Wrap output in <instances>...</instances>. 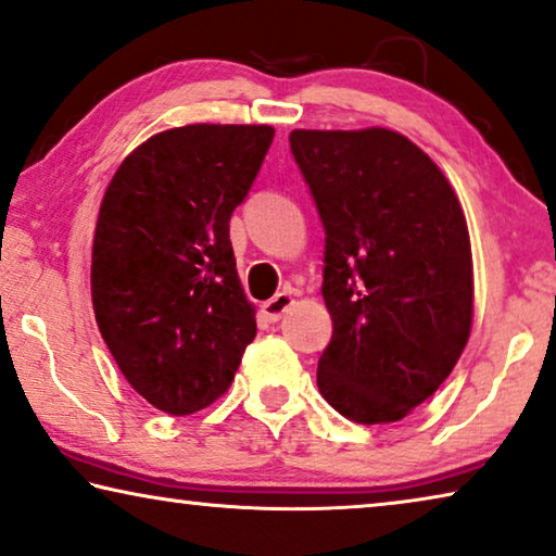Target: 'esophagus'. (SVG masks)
Listing matches in <instances>:
<instances>
[{
	"label": "esophagus",
	"mask_w": 556,
	"mask_h": 556,
	"mask_svg": "<svg viewBox=\"0 0 556 556\" xmlns=\"http://www.w3.org/2000/svg\"><path fill=\"white\" fill-rule=\"evenodd\" d=\"M294 304V296L289 294V292H279V294H275L271 296L269 302H264L262 304V314H264V319L267 321H279L281 317H285V312L289 309V306Z\"/></svg>",
	"instance_id": "esophagus-1"
}]
</instances>
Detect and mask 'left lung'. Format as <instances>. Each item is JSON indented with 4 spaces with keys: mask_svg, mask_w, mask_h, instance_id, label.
I'll return each mask as SVG.
<instances>
[{
    "mask_svg": "<svg viewBox=\"0 0 556 556\" xmlns=\"http://www.w3.org/2000/svg\"><path fill=\"white\" fill-rule=\"evenodd\" d=\"M325 227L331 339L317 387L346 419L400 421L450 377L471 329V247L437 164L389 129H294Z\"/></svg>",
    "mask_w": 556,
    "mask_h": 556,
    "instance_id": "left-lung-1",
    "label": "left lung"
}]
</instances>
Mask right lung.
<instances>
[{
  "mask_svg": "<svg viewBox=\"0 0 556 556\" xmlns=\"http://www.w3.org/2000/svg\"><path fill=\"white\" fill-rule=\"evenodd\" d=\"M271 139L267 124L162 131L104 192L92 250L97 325L131 389L174 417L225 394L256 334L229 219Z\"/></svg>",
  "mask_w": 556,
  "mask_h": 556,
  "instance_id": "obj_1",
  "label": "right lung"
}]
</instances>
